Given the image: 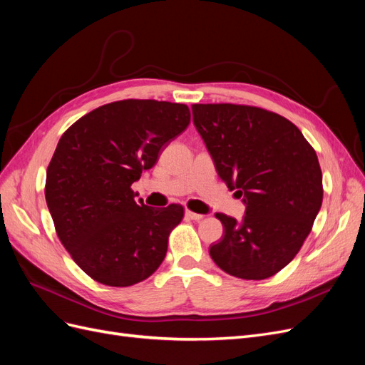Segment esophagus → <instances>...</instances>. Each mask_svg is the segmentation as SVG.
I'll use <instances>...</instances> for the list:
<instances>
[{
	"label": "esophagus",
	"mask_w": 365,
	"mask_h": 365,
	"mask_svg": "<svg viewBox=\"0 0 365 365\" xmlns=\"http://www.w3.org/2000/svg\"><path fill=\"white\" fill-rule=\"evenodd\" d=\"M185 217H189L192 220H201L204 216L200 213H193V212H190V210H185Z\"/></svg>",
	"instance_id": "1"
}]
</instances>
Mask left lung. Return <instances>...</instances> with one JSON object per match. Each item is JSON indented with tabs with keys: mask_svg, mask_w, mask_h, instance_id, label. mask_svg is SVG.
Segmentation results:
<instances>
[{
	"mask_svg": "<svg viewBox=\"0 0 365 365\" xmlns=\"http://www.w3.org/2000/svg\"><path fill=\"white\" fill-rule=\"evenodd\" d=\"M192 114L219 178L247 207L240 220L216 213L224 235L210 256L237 279H268L300 251L322 208L317 153L289 120L262 108L192 105Z\"/></svg>",
	"mask_w": 365,
	"mask_h": 365,
	"instance_id": "8db88e82",
	"label": "left lung"
}]
</instances>
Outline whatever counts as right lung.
<instances>
[{"mask_svg":"<svg viewBox=\"0 0 365 365\" xmlns=\"http://www.w3.org/2000/svg\"><path fill=\"white\" fill-rule=\"evenodd\" d=\"M189 123L185 105L129 98L88 113L61 137L46 201L62 245L96 282L135 284L164 260L184 210L145 205L130 185Z\"/></svg>","mask_w":365,"mask_h":365,"instance_id":"add662e5","label":"right lung"}]
</instances>
